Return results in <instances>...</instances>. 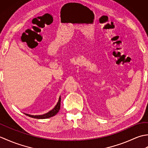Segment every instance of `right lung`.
I'll return each mask as SVG.
<instances>
[{
  "mask_svg": "<svg viewBox=\"0 0 148 148\" xmlns=\"http://www.w3.org/2000/svg\"><path fill=\"white\" fill-rule=\"evenodd\" d=\"M60 101H61V98H60V97L57 104L55 106V108H53L52 110H51L50 111H49L48 112L46 113V114H45L34 116V115L27 114V115L30 116V117H31V118H36V119H46V118L53 117V116H54L55 115L57 114L58 112L59 111L60 108Z\"/></svg>",
  "mask_w": 148,
  "mask_h": 148,
  "instance_id": "obj_1",
  "label": "right lung"
}]
</instances>
